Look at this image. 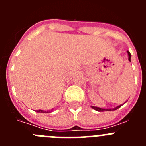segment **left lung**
<instances>
[{
  "label": "left lung",
  "instance_id": "obj_1",
  "mask_svg": "<svg viewBox=\"0 0 146 146\" xmlns=\"http://www.w3.org/2000/svg\"><path fill=\"white\" fill-rule=\"evenodd\" d=\"M127 52H128V55H129V61H131V54H130V52H129V51H127ZM121 106H122V104H121V105H119V106L116 107V108H114V109H102V108H97V107H94V106H91V108H92L93 109L95 110H96V111L103 112V111H108V110H117V109H118L119 108H121Z\"/></svg>",
  "mask_w": 146,
  "mask_h": 146
}]
</instances>
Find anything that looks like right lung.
Instances as JSON below:
<instances>
[{
    "instance_id": "right-lung-1",
    "label": "right lung",
    "mask_w": 146,
    "mask_h": 146,
    "mask_svg": "<svg viewBox=\"0 0 146 146\" xmlns=\"http://www.w3.org/2000/svg\"><path fill=\"white\" fill-rule=\"evenodd\" d=\"M37 113H50V112H52V110L51 111H44V110H37Z\"/></svg>"
}]
</instances>
